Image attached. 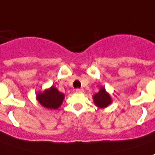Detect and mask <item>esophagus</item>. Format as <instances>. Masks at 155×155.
<instances>
[{
	"label": "esophagus",
	"instance_id": "1",
	"mask_svg": "<svg viewBox=\"0 0 155 155\" xmlns=\"http://www.w3.org/2000/svg\"><path fill=\"white\" fill-rule=\"evenodd\" d=\"M75 92L76 93H83L84 89H75Z\"/></svg>",
	"mask_w": 155,
	"mask_h": 155
}]
</instances>
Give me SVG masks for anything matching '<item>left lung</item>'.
Listing matches in <instances>:
<instances>
[{
	"label": "left lung",
	"mask_w": 155,
	"mask_h": 155,
	"mask_svg": "<svg viewBox=\"0 0 155 155\" xmlns=\"http://www.w3.org/2000/svg\"><path fill=\"white\" fill-rule=\"evenodd\" d=\"M93 100L96 106L100 108H104L112 104V98L107 92L104 87H101L99 91L93 96Z\"/></svg>",
	"instance_id": "obj_1"
}]
</instances>
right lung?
<instances>
[{
    "label": "right lung",
    "instance_id": "right-lung-1",
    "mask_svg": "<svg viewBox=\"0 0 155 155\" xmlns=\"http://www.w3.org/2000/svg\"><path fill=\"white\" fill-rule=\"evenodd\" d=\"M65 94L60 92L55 86H51L38 93L36 99L43 107L48 109H57L62 104Z\"/></svg>",
    "mask_w": 155,
    "mask_h": 155
}]
</instances>
